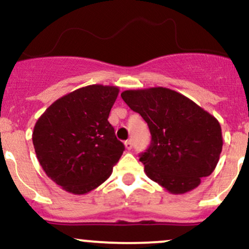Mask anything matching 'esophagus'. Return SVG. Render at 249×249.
<instances>
[{
	"label": "esophagus",
	"mask_w": 249,
	"mask_h": 249,
	"mask_svg": "<svg viewBox=\"0 0 249 249\" xmlns=\"http://www.w3.org/2000/svg\"><path fill=\"white\" fill-rule=\"evenodd\" d=\"M124 145H125V149H126V150H131V149H132V142L126 141L124 143Z\"/></svg>",
	"instance_id": "34e87169"
}]
</instances>
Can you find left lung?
<instances>
[{"mask_svg":"<svg viewBox=\"0 0 249 249\" xmlns=\"http://www.w3.org/2000/svg\"><path fill=\"white\" fill-rule=\"evenodd\" d=\"M120 95L151 133L150 146L139 158L150 179L178 195L197 188L214 171L223 145L214 116L165 87L127 89Z\"/></svg>","mask_w":249,"mask_h":249,"instance_id":"obj_1","label":"left lung"}]
</instances>
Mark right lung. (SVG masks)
Listing matches in <instances>:
<instances>
[{
	"label": "right lung",
	"instance_id": "1",
	"mask_svg": "<svg viewBox=\"0 0 249 249\" xmlns=\"http://www.w3.org/2000/svg\"><path fill=\"white\" fill-rule=\"evenodd\" d=\"M117 86L89 85L59 98L41 114L33 144L52 181L74 195H84L111 176L125 146L114 135L108 114Z\"/></svg>",
	"mask_w": 249,
	"mask_h": 249
}]
</instances>
